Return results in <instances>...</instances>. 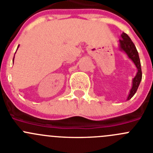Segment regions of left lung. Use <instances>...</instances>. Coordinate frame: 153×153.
<instances>
[{"instance_id": "8db88e82", "label": "left lung", "mask_w": 153, "mask_h": 153, "mask_svg": "<svg viewBox=\"0 0 153 153\" xmlns=\"http://www.w3.org/2000/svg\"><path fill=\"white\" fill-rule=\"evenodd\" d=\"M122 39L119 40V49L126 53L129 59L134 63L135 66L137 68V73L132 81V88H131L130 92L128 96L127 100H130L137 90L140 81L142 79V71H141V65L140 61L139 55H138L137 50L135 47L134 44L131 40L127 34L123 32L121 35Z\"/></svg>"}]
</instances>
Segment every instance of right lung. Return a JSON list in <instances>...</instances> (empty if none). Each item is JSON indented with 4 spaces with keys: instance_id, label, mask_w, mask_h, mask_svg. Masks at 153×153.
I'll use <instances>...</instances> for the list:
<instances>
[{
    "instance_id": "obj_1",
    "label": "right lung",
    "mask_w": 153,
    "mask_h": 153,
    "mask_svg": "<svg viewBox=\"0 0 153 153\" xmlns=\"http://www.w3.org/2000/svg\"><path fill=\"white\" fill-rule=\"evenodd\" d=\"M18 47H19V46H18ZM13 60H14V58H13Z\"/></svg>"
}]
</instances>
